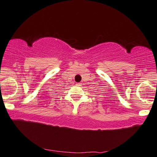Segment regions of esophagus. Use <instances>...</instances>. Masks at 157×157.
<instances>
[{
    "label": "esophagus",
    "instance_id": "esophagus-1",
    "mask_svg": "<svg viewBox=\"0 0 157 157\" xmlns=\"http://www.w3.org/2000/svg\"><path fill=\"white\" fill-rule=\"evenodd\" d=\"M77 86H82V84L81 83H77V84H75Z\"/></svg>",
    "mask_w": 157,
    "mask_h": 157
}]
</instances>
